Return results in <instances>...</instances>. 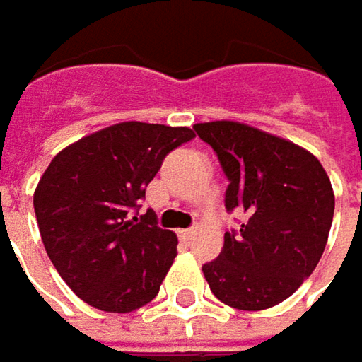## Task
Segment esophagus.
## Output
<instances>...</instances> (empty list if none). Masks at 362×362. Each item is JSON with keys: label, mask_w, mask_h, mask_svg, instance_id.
Here are the masks:
<instances>
[{"label": "esophagus", "mask_w": 362, "mask_h": 362, "mask_svg": "<svg viewBox=\"0 0 362 362\" xmlns=\"http://www.w3.org/2000/svg\"><path fill=\"white\" fill-rule=\"evenodd\" d=\"M195 235V228H185V230H179V237H183V239H192Z\"/></svg>", "instance_id": "obj_1"}]
</instances>
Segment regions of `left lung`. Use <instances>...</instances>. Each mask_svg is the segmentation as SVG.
Returning <instances> with one entry per match:
<instances>
[{"label":"left lung","mask_w":362,"mask_h":362,"mask_svg":"<svg viewBox=\"0 0 362 362\" xmlns=\"http://www.w3.org/2000/svg\"><path fill=\"white\" fill-rule=\"evenodd\" d=\"M228 179L224 206L243 210L239 230L204 276L214 297L241 311L288 298L322 259L334 218V189L322 163L284 138L237 121L194 125Z\"/></svg>","instance_id":"8db88e82"}]
</instances>
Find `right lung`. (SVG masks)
Here are the masks:
<instances>
[{"label": "right lung", "mask_w": 362, "mask_h": 362, "mask_svg": "<svg viewBox=\"0 0 362 362\" xmlns=\"http://www.w3.org/2000/svg\"><path fill=\"white\" fill-rule=\"evenodd\" d=\"M195 138L189 127L125 121L69 144L42 173L35 214L65 284L100 311L129 313L158 295L177 235L148 210L132 216L165 156Z\"/></svg>", "instance_id": "1"}]
</instances>
